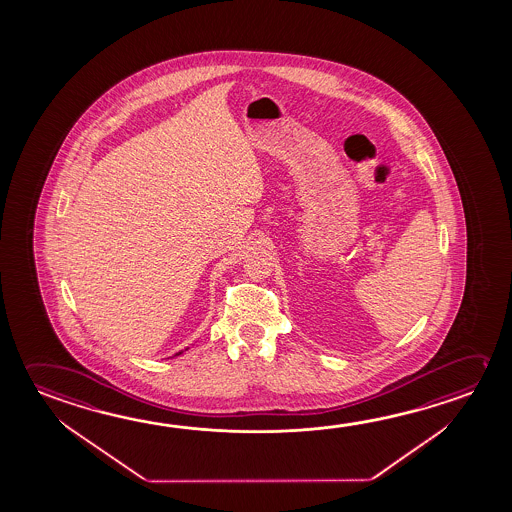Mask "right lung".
<instances>
[{"label": "right lung", "mask_w": 512, "mask_h": 512, "mask_svg": "<svg viewBox=\"0 0 512 512\" xmlns=\"http://www.w3.org/2000/svg\"><path fill=\"white\" fill-rule=\"evenodd\" d=\"M185 350H189V348H185ZM182 353H184V350H182V352L175 353L173 357H178V355H182Z\"/></svg>", "instance_id": "right-lung-1"}]
</instances>
